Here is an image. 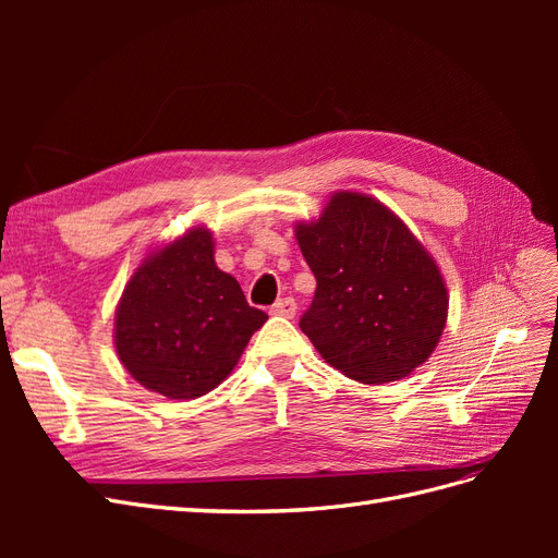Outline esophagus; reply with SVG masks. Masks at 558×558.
<instances>
[{
    "label": "esophagus",
    "instance_id": "obj_1",
    "mask_svg": "<svg viewBox=\"0 0 558 558\" xmlns=\"http://www.w3.org/2000/svg\"><path fill=\"white\" fill-rule=\"evenodd\" d=\"M295 310H298V305H295V300L293 298H281V300H277L275 305H272V312L275 316H283V318H293L295 316Z\"/></svg>",
    "mask_w": 558,
    "mask_h": 558
}]
</instances>
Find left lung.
I'll list each match as a JSON object with an SVG mask.
<instances>
[{
	"mask_svg": "<svg viewBox=\"0 0 558 558\" xmlns=\"http://www.w3.org/2000/svg\"><path fill=\"white\" fill-rule=\"evenodd\" d=\"M295 238L316 277L300 328L326 363L361 384L408 377L440 342L447 286L412 230L379 199L335 193Z\"/></svg>",
	"mask_w": 558,
	"mask_h": 558,
	"instance_id": "obj_1",
	"label": "left lung"
}]
</instances>
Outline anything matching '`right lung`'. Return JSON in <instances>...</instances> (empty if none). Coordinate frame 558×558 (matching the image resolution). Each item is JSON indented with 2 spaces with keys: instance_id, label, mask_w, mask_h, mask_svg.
I'll use <instances>...</instances> for the list:
<instances>
[{
  "instance_id": "1",
  "label": "right lung",
  "mask_w": 558,
  "mask_h": 558,
  "mask_svg": "<svg viewBox=\"0 0 558 558\" xmlns=\"http://www.w3.org/2000/svg\"><path fill=\"white\" fill-rule=\"evenodd\" d=\"M267 314L214 260L209 228H191L150 251L116 307L113 344L148 391L172 400L209 393L238 365Z\"/></svg>"
}]
</instances>
